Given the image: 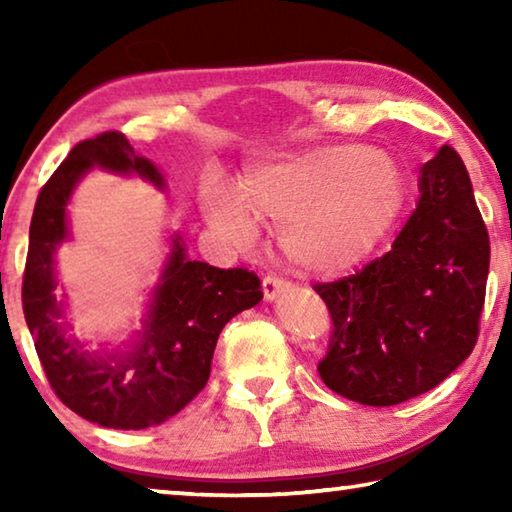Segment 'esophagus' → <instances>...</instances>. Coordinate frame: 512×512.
I'll use <instances>...</instances> for the list:
<instances>
[{"mask_svg": "<svg viewBox=\"0 0 512 512\" xmlns=\"http://www.w3.org/2000/svg\"><path fill=\"white\" fill-rule=\"evenodd\" d=\"M291 287L289 280H284V277H277V275H266L264 277V298L266 300H275L280 293H284Z\"/></svg>", "mask_w": 512, "mask_h": 512, "instance_id": "esophagus-1", "label": "esophagus"}]
</instances>
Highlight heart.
Returning <instances> with one entry per match:
<instances>
[{
  "label": "heart",
  "instance_id": "1",
  "mask_svg": "<svg viewBox=\"0 0 512 512\" xmlns=\"http://www.w3.org/2000/svg\"><path fill=\"white\" fill-rule=\"evenodd\" d=\"M404 205V178L386 153L336 146L262 164L239 185V201L207 187L210 223L235 246L255 237L248 214L282 223L280 239L298 266L316 273L343 271L368 257Z\"/></svg>",
  "mask_w": 512,
  "mask_h": 512
}]
</instances>
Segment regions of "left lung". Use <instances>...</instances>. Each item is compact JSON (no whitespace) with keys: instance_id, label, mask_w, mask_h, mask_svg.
<instances>
[{"instance_id":"left-lung-1","label":"left lung","mask_w":512,"mask_h":512,"mask_svg":"<svg viewBox=\"0 0 512 512\" xmlns=\"http://www.w3.org/2000/svg\"><path fill=\"white\" fill-rule=\"evenodd\" d=\"M488 266L470 176L445 144L422 167L420 201L393 248L354 275L314 284L334 325L320 379L368 406L436 388L479 339Z\"/></svg>"}]
</instances>
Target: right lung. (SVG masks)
<instances>
[{"mask_svg": "<svg viewBox=\"0 0 512 512\" xmlns=\"http://www.w3.org/2000/svg\"><path fill=\"white\" fill-rule=\"evenodd\" d=\"M92 167L137 173L164 187L158 167L137 155L124 133L108 131L76 144L40 189L33 210L22 280L24 318L60 402L101 427L146 429L183 411L203 391L221 329L264 298L262 282L248 268L192 262L176 237L133 348L115 354L83 350L60 320L54 253L67 239L69 196Z\"/></svg>", "mask_w": 512, "mask_h": 512, "instance_id": "1", "label": "right lung"}]
</instances>
